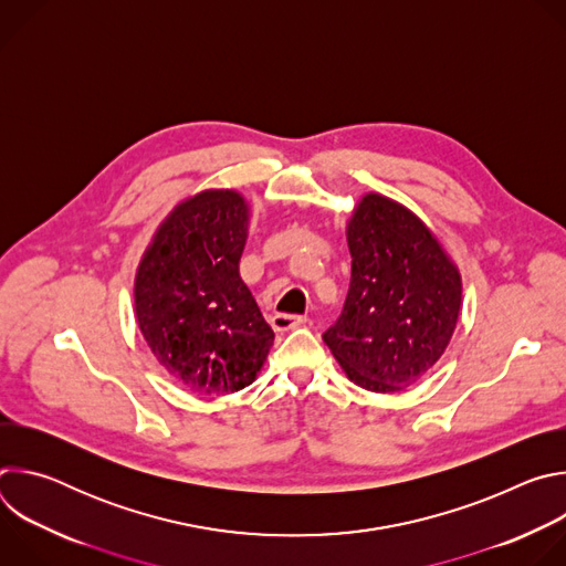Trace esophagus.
I'll return each mask as SVG.
<instances>
[{"label": "esophagus", "mask_w": 566, "mask_h": 566, "mask_svg": "<svg viewBox=\"0 0 566 566\" xmlns=\"http://www.w3.org/2000/svg\"><path fill=\"white\" fill-rule=\"evenodd\" d=\"M306 322V317L302 315H291V313H275L271 315V327L275 332H291L295 327H302Z\"/></svg>", "instance_id": "1"}]
</instances>
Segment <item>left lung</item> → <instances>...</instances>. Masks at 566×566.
<instances>
[{
  "label": "left lung",
  "instance_id": "1",
  "mask_svg": "<svg viewBox=\"0 0 566 566\" xmlns=\"http://www.w3.org/2000/svg\"><path fill=\"white\" fill-rule=\"evenodd\" d=\"M352 280L322 336L347 378L389 394L443 356L461 313V275L434 232L406 206L367 192L347 221Z\"/></svg>",
  "mask_w": 566,
  "mask_h": 566
}]
</instances>
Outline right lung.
I'll return each instance as SVG.
<instances>
[{"label":"right lung","mask_w":566,"mask_h":566,"mask_svg":"<svg viewBox=\"0 0 566 566\" xmlns=\"http://www.w3.org/2000/svg\"><path fill=\"white\" fill-rule=\"evenodd\" d=\"M251 208L237 190L188 197L158 226L134 280V308L154 358L184 387L221 396L251 385L273 329L239 277Z\"/></svg>","instance_id":"obj_1"}]
</instances>
